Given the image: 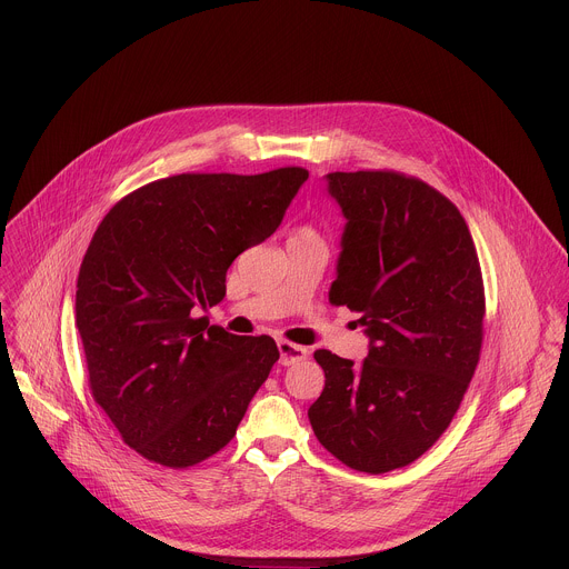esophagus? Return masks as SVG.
Here are the masks:
<instances>
[{"label":"esophagus","instance_id":"obj_1","mask_svg":"<svg viewBox=\"0 0 569 569\" xmlns=\"http://www.w3.org/2000/svg\"><path fill=\"white\" fill-rule=\"evenodd\" d=\"M279 353H281L279 362L283 367H290V365L301 362V360L308 358V349L306 347H299V345H292V342H286V340L279 342Z\"/></svg>","mask_w":569,"mask_h":569}]
</instances>
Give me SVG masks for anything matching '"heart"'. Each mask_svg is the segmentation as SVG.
<instances>
[{"instance_id":"1","label":"heart","mask_w":569,"mask_h":569,"mask_svg":"<svg viewBox=\"0 0 569 569\" xmlns=\"http://www.w3.org/2000/svg\"><path fill=\"white\" fill-rule=\"evenodd\" d=\"M308 231H310V229H299L297 233H308Z\"/></svg>"}]
</instances>
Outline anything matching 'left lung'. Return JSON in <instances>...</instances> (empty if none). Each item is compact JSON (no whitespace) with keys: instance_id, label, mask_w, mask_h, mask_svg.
Returning <instances> with one entry per match:
<instances>
[{"instance_id":"obj_1","label":"left lung","mask_w":569,"mask_h":569,"mask_svg":"<svg viewBox=\"0 0 569 569\" xmlns=\"http://www.w3.org/2000/svg\"><path fill=\"white\" fill-rule=\"evenodd\" d=\"M347 227L329 299L360 312V367L327 349L315 437L360 472L419 459L446 432L472 380L483 338V281L459 209L396 171L329 173Z\"/></svg>"}]
</instances>
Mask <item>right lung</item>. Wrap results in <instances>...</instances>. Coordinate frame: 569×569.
Here are the masks:
<instances>
[{
    "label": "right lung",
    "instance_id": "obj_1",
    "mask_svg": "<svg viewBox=\"0 0 569 569\" xmlns=\"http://www.w3.org/2000/svg\"><path fill=\"white\" fill-rule=\"evenodd\" d=\"M308 171L182 173L121 198L80 263L76 327L94 400L148 461L189 468L224 448L279 360L270 336H231L198 308L233 259L277 231Z\"/></svg>",
    "mask_w": 569,
    "mask_h": 569
}]
</instances>
